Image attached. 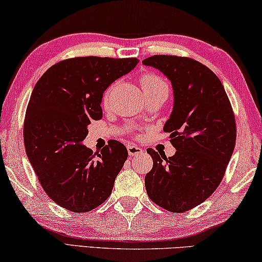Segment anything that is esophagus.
I'll return each instance as SVG.
<instances>
[{
	"label": "esophagus",
	"mask_w": 262,
	"mask_h": 262,
	"mask_svg": "<svg viewBox=\"0 0 262 262\" xmlns=\"http://www.w3.org/2000/svg\"><path fill=\"white\" fill-rule=\"evenodd\" d=\"M127 152L130 156H139L144 154V148L137 146V145H128L127 146Z\"/></svg>",
	"instance_id": "34e87169"
}]
</instances>
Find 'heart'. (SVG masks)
<instances>
[{
	"instance_id": "1",
	"label": "heart",
	"mask_w": 262,
	"mask_h": 262,
	"mask_svg": "<svg viewBox=\"0 0 262 262\" xmlns=\"http://www.w3.org/2000/svg\"><path fill=\"white\" fill-rule=\"evenodd\" d=\"M140 86H142V89L144 91V94H147V92H151V91H156L158 89H167V84L165 80L159 77V76L154 75V74H147L143 76L142 78H140ZM108 90L104 94V102H106L107 98H108Z\"/></svg>"
}]
</instances>
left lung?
I'll return each instance as SVG.
<instances>
[{
    "instance_id": "left-lung-1",
    "label": "left lung",
    "mask_w": 262,
    "mask_h": 262,
    "mask_svg": "<svg viewBox=\"0 0 262 262\" xmlns=\"http://www.w3.org/2000/svg\"><path fill=\"white\" fill-rule=\"evenodd\" d=\"M143 64L159 70L173 89V107L164 131L177 152L147 148L154 167L145 176L150 199L179 213L204 203L223 180L235 146V120L220 79L206 66L178 56L155 55Z\"/></svg>"
}]
</instances>
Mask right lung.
I'll list each match as a JSON object with an SVG mask.
<instances>
[{
	"label": "right lung",
	"mask_w": 262,
	"mask_h": 262,
	"mask_svg": "<svg viewBox=\"0 0 262 262\" xmlns=\"http://www.w3.org/2000/svg\"><path fill=\"white\" fill-rule=\"evenodd\" d=\"M138 62L95 56L66 59L44 72L31 92L24 119L28 159L43 190L66 210L89 212L111 194L126 147L110 140L94 155L83 140L91 120L103 117L104 91Z\"/></svg>",
	"instance_id": "obj_1"
}]
</instances>
